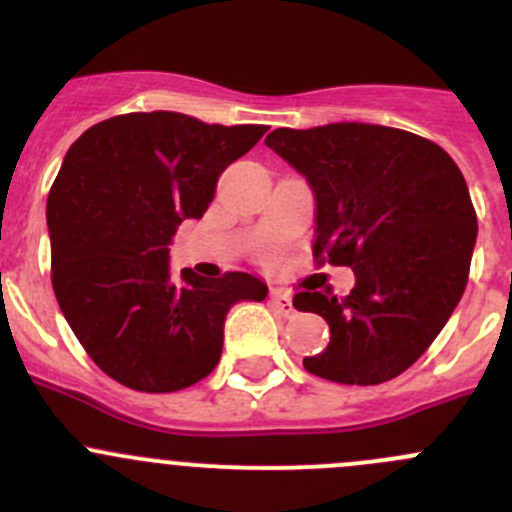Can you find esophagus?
<instances>
[{
    "label": "esophagus",
    "mask_w": 512,
    "mask_h": 512,
    "mask_svg": "<svg viewBox=\"0 0 512 512\" xmlns=\"http://www.w3.org/2000/svg\"><path fill=\"white\" fill-rule=\"evenodd\" d=\"M270 302H272V307H275L280 314H285V317H289V314H294L292 297H289L287 292H282V289H272V292H270Z\"/></svg>",
    "instance_id": "34e87169"
}]
</instances>
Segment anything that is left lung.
<instances>
[{"instance_id":"left-lung-1","label":"left lung","mask_w":512,"mask_h":512,"mask_svg":"<svg viewBox=\"0 0 512 512\" xmlns=\"http://www.w3.org/2000/svg\"><path fill=\"white\" fill-rule=\"evenodd\" d=\"M265 143L312 185L314 262L356 277L347 297L294 294V309L332 332L304 369L337 384L394 379L431 347L466 289L478 235L466 178L441 146L401 128H277Z\"/></svg>"}]
</instances>
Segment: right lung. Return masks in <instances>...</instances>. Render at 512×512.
I'll return each mask as SVG.
<instances>
[{
	"label": "right lung",
	"instance_id": "right-lung-1",
	"mask_svg": "<svg viewBox=\"0 0 512 512\" xmlns=\"http://www.w3.org/2000/svg\"><path fill=\"white\" fill-rule=\"evenodd\" d=\"M265 126H218L173 111L123 113L81 133L46 200L51 285L86 354L146 394L188 389L218 366L235 302L267 297L245 272L170 280L168 245L203 218L220 173Z\"/></svg>",
	"mask_w": 512,
	"mask_h": 512
}]
</instances>
